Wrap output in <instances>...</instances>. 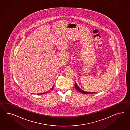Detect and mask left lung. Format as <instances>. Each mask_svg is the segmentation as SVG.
Masks as SVG:
<instances>
[{
	"label": "left lung",
	"instance_id": "1",
	"mask_svg": "<svg viewBox=\"0 0 130 130\" xmlns=\"http://www.w3.org/2000/svg\"><path fill=\"white\" fill-rule=\"evenodd\" d=\"M75 87L76 89L78 91H79V92H80V93H82L83 94H94V93H95V92H89L83 91V90H82L81 89H80V88L78 87V86H77V84L76 83V82L75 83Z\"/></svg>",
	"mask_w": 130,
	"mask_h": 130
}]
</instances>
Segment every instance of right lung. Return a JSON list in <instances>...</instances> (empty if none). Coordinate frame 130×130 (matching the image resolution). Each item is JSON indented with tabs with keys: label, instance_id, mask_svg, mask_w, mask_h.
Segmentation results:
<instances>
[{
	"label": "right lung",
	"instance_id": "right-lung-1",
	"mask_svg": "<svg viewBox=\"0 0 130 130\" xmlns=\"http://www.w3.org/2000/svg\"><path fill=\"white\" fill-rule=\"evenodd\" d=\"M53 87H54V86H53V87H52V88H51V89L50 90H52L53 88ZM50 91V90H49V91H48L46 92H45V93H39V94H37V95H39H39H42V94H45V93H48V92H49Z\"/></svg>",
	"mask_w": 130,
	"mask_h": 130
}]
</instances>
